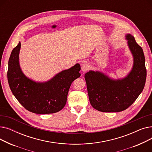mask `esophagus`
Listing matches in <instances>:
<instances>
[{"instance_id": "esophagus-1", "label": "esophagus", "mask_w": 152, "mask_h": 152, "mask_svg": "<svg viewBox=\"0 0 152 152\" xmlns=\"http://www.w3.org/2000/svg\"><path fill=\"white\" fill-rule=\"evenodd\" d=\"M89 65H88L87 63H84L83 65H81V71L83 72H86L87 71V70H88L89 69Z\"/></svg>"}]
</instances>
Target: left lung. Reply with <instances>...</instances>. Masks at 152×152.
I'll return each instance as SVG.
<instances>
[{
  "label": "left lung",
  "instance_id": "8db88e82",
  "mask_svg": "<svg viewBox=\"0 0 152 152\" xmlns=\"http://www.w3.org/2000/svg\"><path fill=\"white\" fill-rule=\"evenodd\" d=\"M125 37L133 57L132 68L126 76L115 79L92 70L84 76L91 104L102 112L125 110L137 99L145 84L147 70L143 50L131 34H126Z\"/></svg>",
  "mask_w": 152,
  "mask_h": 152
}]
</instances>
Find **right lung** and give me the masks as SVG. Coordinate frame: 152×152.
Here are the masks:
<instances>
[{"mask_svg": "<svg viewBox=\"0 0 152 152\" xmlns=\"http://www.w3.org/2000/svg\"><path fill=\"white\" fill-rule=\"evenodd\" d=\"M21 42L12 51L7 78L14 96L27 110L36 114H50L65 107L71 83L80 77L79 63L63 70L50 80L36 82L23 73L19 62Z\"/></svg>", "mask_w": 152, "mask_h": 152, "instance_id": "add662e5", "label": "right lung"}]
</instances>
